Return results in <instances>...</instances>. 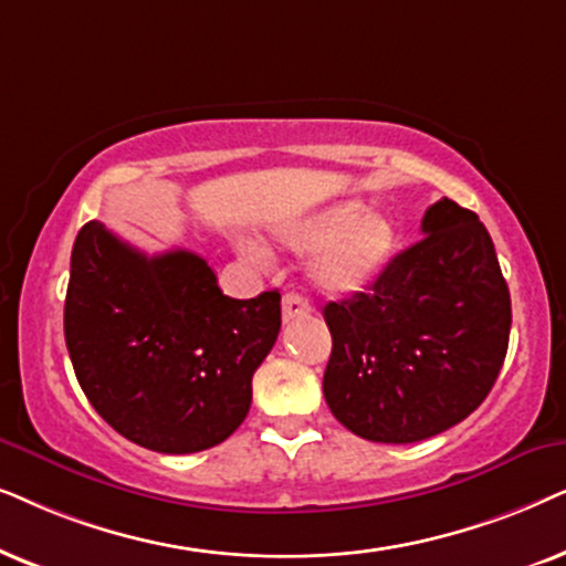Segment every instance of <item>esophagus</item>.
<instances>
[{"mask_svg":"<svg viewBox=\"0 0 566 566\" xmlns=\"http://www.w3.org/2000/svg\"><path fill=\"white\" fill-rule=\"evenodd\" d=\"M307 311H311V307H307V303L300 295H284L282 297V318L287 323L297 321V318H305Z\"/></svg>","mask_w":566,"mask_h":566,"instance_id":"34e87169","label":"esophagus"}]
</instances>
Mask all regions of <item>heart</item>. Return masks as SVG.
I'll list each match as a JSON object with an SVG mask.
<instances>
[{"instance_id":"1","label":"heart","mask_w":566,"mask_h":566,"mask_svg":"<svg viewBox=\"0 0 566 566\" xmlns=\"http://www.w3.org/2000/svg\"><path fill=\"white\" fill-rule=\"evenodd\" d=\"M276 245L292 253H315L307 266L313 287L328 297L352 295L375 282L401 245L398 222L386 212H370L365 201H336L318 212L279 224L271 232ZM245 253L261 259L259 245Z\"/></svg>"}]
</instances>
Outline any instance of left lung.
Here are the masks:
<instances>
[{
    "mask_svg": "<svg viewBox=\"0 0 566 566\" xmlns=\"http://www.w3.org/2000/svg\"><path fill=\"white\" fill-rule=\"evenodd\" d=\"M421 240L365 292L328 303L323 396L349 432L419 442L455 427L492 390L510 342V290L471 209L440 199Z\"/></svg>",
    "mask_w": 566,
    "mask_h": 566,
    "instance_id": "8db88e82",
    "label": "left lung"
}]
</instances>
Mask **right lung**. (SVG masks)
<instances>
[{
	"mask_svg": "<svg viewBox=\"0 0 566 566\" xmlns=\"http://www.w3.org/2000/svg\"><path fill=\"white\" fill-rule=\"evenodd\" d=\"M279 292L222 295L191 251L147 255L87 222L72 248L64 338L93 409L137 446H220L251 409V380L282 326Z\"/></svg>",
	"mask_w": 566,
	"mask_h": 566,
	"instance_id": "obj_1",
	"label": "right lung"
}]
</instances>
